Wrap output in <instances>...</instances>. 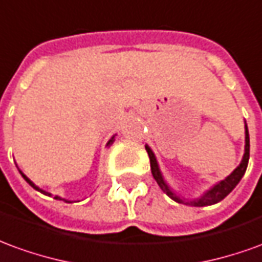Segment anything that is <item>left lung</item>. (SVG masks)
I'll use <instances>...</instances> for the list:
<instances>
[{
	"mask_svg": "<svg viewBox=\"0 0 262 262\" xmlns=\"http://www.w3.org/2000/svg\"><path fill=\"white\" fill-rule=\"evenodd\" d=\"M246 123V122H244ZM246 129V140H244V155L239 164L235 169L230 173V174L224 177L223 180L217 182L213 184L211 187L207 188L206 191H203L199 197H193V199H187V197H183L182 194H179L174 188L170 186L169 183L166 182L164 176H163L159 162H157L156 155L153 153V150L150 147L149 144H146V150H147V155L150 159V169H151V174L155 177V180L157 184L160 186L163 191L169 195L171 200H174L176 203H180V204H186V206H191V207H206V206H213L215 203H220L223 199H226L227 195L233 191L235 186L238 184L239 180L243 179V176L246 173L247 166H248V160H250V135H248V127L247 123L244 126Z\"/></svg>",
	"mask_w": 262,
	"mask_h": 262,
	"instance_id": "left-lung-1",
	"label": "left lung"
}]
</instances>
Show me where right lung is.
<instances>
[{"label":"right lung","mask_w":262,"mask_h":262,"mask_svg":"<svg viewBox=\"0 0 262 262\" xmlns=\"http://www.w3.org/2000/svg\"><path fill=\"white\" fill-rule=\"evenodd\" d=\"M115 137H116V135H113L112 137H111V139H109V142H107V143H106V146H107V147H109V146H111V144L113 143V142H115ZM19 173H21V174H23V177L24 179H25V182L28 183L29 186H31V187H34L36 190V191H39V193H42V194H45V195H49V197H51V195H52V193H49V191H47V190H43V188H41V187H38V186H36L35 183L32 182V180H29L28 177H27V176L24 174L23 171H21V170H19ZM54 199H56V200H62V201H68V203H72V201L71 200H67V199H62L61 195H54Z\"/></svg>","instance_id":"add662e5"}]
</instances>
